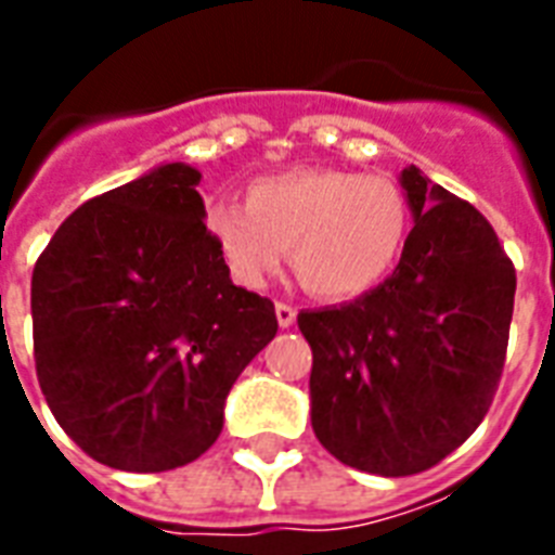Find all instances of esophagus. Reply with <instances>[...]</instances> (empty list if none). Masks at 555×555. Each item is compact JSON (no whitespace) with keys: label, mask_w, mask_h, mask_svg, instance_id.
<instances>
[{"label":"esophagus","mask_w":555,"mask_h":555,"mask_svg":"<svg viewBox=\"0 0 555 555\" xmlns=\"http://www.w3.org/2000/svg\"><path fill=\"white\" fill-rule=\"evenodd\" d=\"M276 320L282 328H291L296 322V308L287 302H276Z\"/></svg>","instance_id":"34e87169"}]
</instances>
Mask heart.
Segmentation results:
<instances>
[{
	"instance_id": "b5f03b06",
	"label": "heart",
	"mask_w": 555,
	"mask_h": 555,
	"mask_svg": "<svg viewBox=\"0 0 555 555\" xmlns=\"http://www.w3.org/2000/svg\"><path fill=\"white\" fill-rule=\"evenodd\" d=\"M412 204L395 178L296 167L247 186L242 201H212L204 227L244 287L276 273L285 247L296 279L322 299H354L395 273L412 238Z\"/></svg>"
}]
</instances>
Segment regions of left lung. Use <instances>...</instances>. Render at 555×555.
<instances>
[{"label": "left lung", "instance_id": "left-lung-1", "mask_svg": "<svg viewBox=\"0 0 555 555\" xmlns=\"http://www.w3.org/2000/svg\"><path fill=\"white\" fill-rule=\"evenodd\" d=\"M412 238L354 302L296 317L313 351L311 423L331 455L400 478L440 464L490 409L516 268L487 218L417 167L400 172Z\"/></svg>", "mask_w": 555, "mask_h": 555}]
</instances>
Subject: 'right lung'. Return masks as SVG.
<instances>
[{
  "mask_svg": "<svg viewBox=\"0 0 555 555\" xmlns=\"http://www.w3.org/2000/svg\"><path fill=\"white\" fill-rule=\"evenodd\" d=\"M201 172L160 164L65 218L30 279L34 360L56 423L100 464L167 473L207 452L230 388L276 337L204 227Z\"/></svg>",
  "mask_w": 555,
  "mask_h": 555,
  "instance_id": "obj_1",
  "label": "right lung"
}]
</instances>
